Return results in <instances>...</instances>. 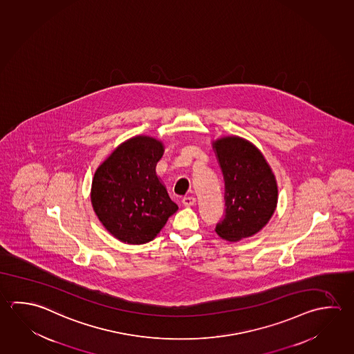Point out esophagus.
<instances>
[{"instance_id":"34e87169","label":"esophagus","mask_w":354,"mask_h":354,"mask_svg":"<svg viewBox=\"0 0 354 354\" xmlns=\"http://www.w3.org/2000/svg\"><path fill=\"white\" fill-rule=\"evenodd\" d=\"M182 203H183V206L185 207L193 206V205H196V198L188 196V197H185V198L182 200Z\"/></svg>"}]
</instances>
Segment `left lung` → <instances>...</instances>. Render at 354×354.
Instances as JSON below:
<instances>
[{
  "instance_id": "obj_1",
  "label": "left lung",
  "mask_w": 354,
  "mask_h": 354,
  "mask_svg": "<svg viewBox=\"0 0 354 354\" xmlns=\"http://www.w3.org/2000/svg\"><path fill=\"white\" fill-rule=\"evenodd\" d=\"M212 147L225 180V214L216 233L228 242L251 237L276 211V176L263 153L239 136H223Z\"/></svg>"
}]
</instances>
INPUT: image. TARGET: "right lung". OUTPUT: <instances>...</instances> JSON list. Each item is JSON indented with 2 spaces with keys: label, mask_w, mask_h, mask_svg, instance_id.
<instances>
[{
  "label": "right lung",
  "mask_w": 354,
  "mask_h": 354,
  "mask_svg": "<svg viewBox=\"0 0 354 354\" xmlns=\"http://www.w3.org/2000/svg\"><path fill=\"white\" fill-rule=\"evenodd\" d=\"M165 146L140 135L117 146L98 166L91 203L103 227L127 245L153 241L178 206L156 174Z\"/></svg>",
  "instance_id": "add662e5"
}]
</instances>
